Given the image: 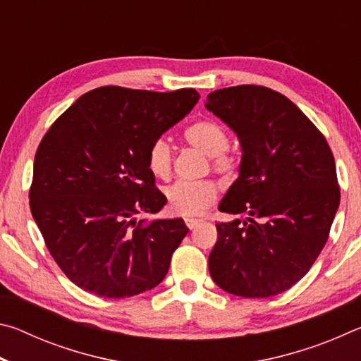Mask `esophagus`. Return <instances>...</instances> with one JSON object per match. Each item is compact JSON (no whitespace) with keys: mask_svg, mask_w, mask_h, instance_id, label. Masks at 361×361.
I'll list each match as a JSON object with an SVG mask.
<instances>
[{"mask_svg":"<svg viewBox=\"0 0 361 361\" xmlns=\"http://www.w3.org/2000/svg\"><path fill=\"white\" fill-rule=\"evenodd\" d=\"M185 223H186V226H188L189 229H194L195 226H197L200 221H199V219H195V218H186Z\"/></svg>","mask_w":361,"mask_h":361,"instance_id":"34e87169","label":"esophagus"}]
</instances>
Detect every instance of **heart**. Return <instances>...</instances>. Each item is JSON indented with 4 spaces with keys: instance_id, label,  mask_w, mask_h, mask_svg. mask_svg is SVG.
I'll list each match as a JSON object with an SVG mask.
<instances>
[{
    "instance_id": "heart-1",
    "label": "heart",
    "mask_w": 361,
    "mask_h": 361,
    "mask_svg": "<svg viewBox=\"0 0 361 361\" xmlns=\"http://www.w3.org/2000/svg\"><path fill=\"white\" fill-rule=\"evenodd\" d=\"M186 142L210 157L212 167L221 175L234 172V159L226 154L229 146L228 133L218 122L200 119L189 124L183 132ZM148 167L159 178H169L172 172V148L166 138H156L148 149ZM169 207L175 215L199 216L215 204L218 186L212 181H176L166 189Z\"/></svg>"
}]
</instances>
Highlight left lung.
<instances>
[{
	"label": "left lung",
	"mask_w": 361,
	"mask_h": 361,
	"mask_svg": "<svg viewBox=\"0 0 361 361\" xmlns=\"http://www.w3.org/2000/svg\"><path fill=\"white\" fill-rule=\"evenodd\" d=\"M205 108L242 149L239 178L218 209L248 215L216 224L210 276L231 295L276 296L309 272L328 240L341 199L333 152L307 116L269 87L219 89Z\"/></svg>",
	"instance_id": "left-lung-1"
}]
</instances>
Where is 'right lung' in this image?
Segmentation results:
<instances>
[{
    "label": "right lung",
    "instance_id": "add662e5",
    "mask_svg": "<svg viewBox=\"0 0 361 361\" xmlns=\"http://www.w3.org/2000/svg\"><path fill=\"white\" fill-rule=\"evenodd\" d=\"M199 99L194 89L105 85L79 97L42 137L30 209L49 253L79 288L121 299L166 277L189 229L181 218L137 219L167 202L148 149Z\"/></svg>",
    "mask_w": 361,
    "mask_h": 361
}]
</instances>
